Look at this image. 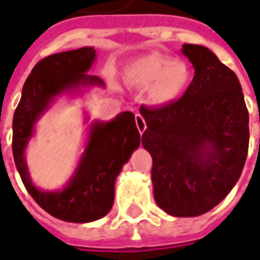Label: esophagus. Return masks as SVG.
<instances>
[{
	"label": "esophagus",
	"instance_id": "34e87169",
	"mask_svg": "<svg viewBox=\"0 0 260 260\" xmlns=\"http://www.w3.org/2000/svg\"><path fill=\"white\" fill-rule=\"evenodd\" d=\"M135 120H136V125H137V130H139V133H140V135H143L146 130V121H145V118H143V115L136 114Z\"/></svg>",
	"mask_w": 260,
	"mask_h": 260
}]
</instances>
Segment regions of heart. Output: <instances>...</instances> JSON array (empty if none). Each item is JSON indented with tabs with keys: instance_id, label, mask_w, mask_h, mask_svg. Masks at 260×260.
<instances>
[{
	"instance_id": "obj_1",
	"label": "heart",
	"mask_w": 260,
	"mask_h": 260,
	"mask_svg": "<svg viewBox=\"0 0 260 260\" xmlns=\"http://www.w3.org/2000/svg\"><path fill=\"white\" fill-rule=\"evenodd\" d=\"M127 84L147 91L152 104L164 105L178 100L191 81V69L182 60L164 53H149L125 68Z\"/></svg>"
}]
</instances>
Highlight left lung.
<instances>
[{
  "instance_id": "left-lung-1",
  "label": "left lung",
  "mask_w": 260,
  "mask_h": 260,
  "mask_svg": "<svg viewBox=\"0 0 260 260\" xmlns=\"http://www.w3.org/2000/svg\"><path fill=\"white\" fill-rule=\"evenodd\" d=\"M195 69L185 94L149 108L142 145L152 155L156 204L195 217L221 203L239 181L249 149V113L236 74L204 46L184 45Z\"/></svg>"
}]
</instances>
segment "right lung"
I'll use <instances>...</instances> for the list:
<instances>
[{
	"instance_id": "right-lung-1",
	"label": "right lung",
	"mask_w": 260,
	"mask_h": 260,
	"mask_svg": "<svg viewBox=\"0 0 260 260\" xmlns=\"http://www.w3.org/2000/svg\"><path fill=\"white\" fill-rule=\"evenodd\" d=\"M95 56L94 47H81L42 59L25 81L13 118V156L25 189L49 214L71 223H89L110 213L115 178L140 145L133 113L124 111L107 123L95 121L75 174L62 191L46 192L31 184L24 150L36 121L57 95L104 85L98 76L86 75Z\"/></svg>"
}]
</instances>
